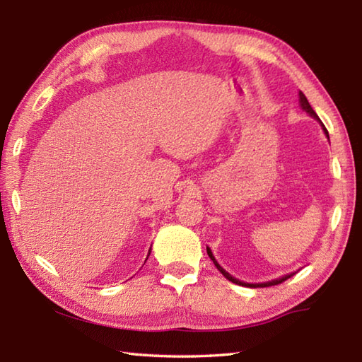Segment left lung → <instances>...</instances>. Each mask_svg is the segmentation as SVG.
<instances>
[{
	"label": "left lung",
	"mask_w": 362,
	"mask_h": 362,
	"mask_svg": "<svg viewBox=\"0 0 362 362\" xmlns=\"http://www.w3.org/2000/svg\"><path fill=\"white\" fill-rule=\"evenodd\" d=\"M299 102H300V107H302V110H305V111H307V113L311 116V117H315L316 120H319V122H320V119L317 117V115L315 113V110H313L311 108V105H310V103H308V100H307V98H305V94L300 91L299 93ZM320 125H322V130L325 132V134L328 136V132H327V128L324 127V124L322 122H320ZM207 255L209 257H211V260L214 262V264H215V267H216V269H218L220 272H221V274L224 276V277H226L228 280H230V282L232 284H237V285H242V286H249V288H264V286H272V285H279V284H282V282H285V280L286 279H290L293 274H294V272H291V274H286V276H284V277H279V279H274V280H271V282H264V284H245V282H240V280L238 279H235V277H232L230 274H229V272H226V271H224L221 267H220V264H218V262H216L215 260V257H214V254H212V251H211V249H209L207 247Z\"/></svg>",
	"instance_id": "obj_1"
}]
</instances>
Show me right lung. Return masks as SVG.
Wrapping results in <instances>:
<instances>
[{"label":"right lung","instance_id":"right-lung-1","mask_svg":"<svg viewBox=\"0 0 362 362\" xmlns=\"http://www.w3.org/2000/svg\"><path fill=\"white\" fill-rule=\"evenodd\" d=\"M148 254H150V251H148Z\"/></svg>","mask_w":362,"mask_h":362}]
</instances>
